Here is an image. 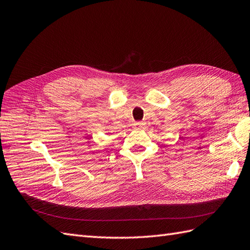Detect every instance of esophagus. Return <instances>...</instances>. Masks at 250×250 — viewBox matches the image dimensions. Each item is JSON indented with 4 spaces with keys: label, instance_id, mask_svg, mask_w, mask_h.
<instances>
[{
    "label": "esophagus",
    "instance_id": "obj_1",
    "mask_svg": "<svg viewBox=\"0 0 250 250\" xmlns=\"http://www.w3.org/2000/svg\"><path fill=\"white\" fill-rule=\"evenodd\" d=\"M133 125H134V129H141L143 124L142 123H135Z\"/></svg>",
    "mask_w": 250,
    "mask_h": 250
}]
</instances>
